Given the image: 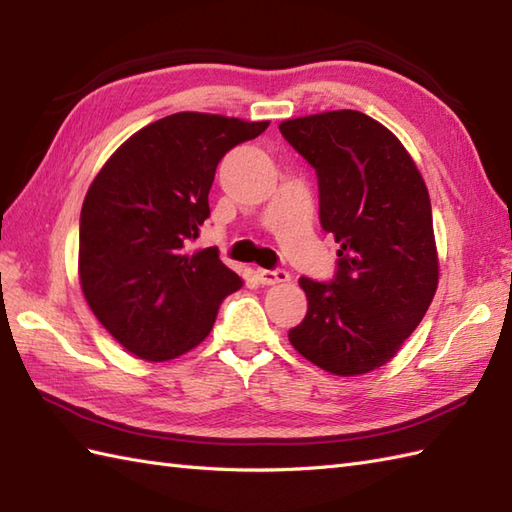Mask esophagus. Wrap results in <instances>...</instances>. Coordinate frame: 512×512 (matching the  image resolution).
I'll list each match as a JSON object with an SVG mask.
<instances>
[{
  "mask_svg": "<svg viewBox=\"0 0 512 512\" xmlns=\"http://www.w3.org/2000/svg\"><path fill=\"white\" fill-rule=\"evenodd\" d=\"M255 277L262 286H275V284H286V281H290V275L286 273V270H266V268H257L255 270Z\"/></svg>",
  "mask_w": 512,
  "mask_h": 512,
  "instance_id": "esophagus-1",
  "label": "esophagus"
}]
</instances>
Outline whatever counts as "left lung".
Instances as JSON below:
<instances>
[{
  "label": "left lung",
  "instance_id": "8db88e82",
  "mask_svg": "<svg viewBox=\"0 0 512 512\" xmlns=\"http://www.w3.org/2000/svg\"><path fill=\"white\" fill-rule=\"evenodd\" d=\"M319 178V217L339 244L332 284L308 277L292 347L336 376H361L396 356L438 290L427 184L400 140L374 118L336 110L279 125Z\"/></svg>",
  "mask_w": 512,
  "mask_h": 512
}]
</instances>
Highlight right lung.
Masks as SVG:
<instances>
[{"label": "right lung", "instance_id": "right-lung-1", "mask_svg": "<svg viewBox=\"0 0 512 512\" xmlns=\"http://www.w3.org/2000/svg\"><path fill=\"white\" fill-rule=\"evenodd\" d=\"M268 125L178 112L129 136L96 173L81 209L79 281L127 352L154 363L187 354L242 288L215 246H187L211 213L217 162Z\"/></svg>", "mask_w": 512, "mask_h": 512}]
</instances>
